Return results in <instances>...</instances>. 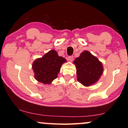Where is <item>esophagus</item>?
<instances>
[{
    "label": "esophagus",
    "instance_id": "obj_1",
    "mask_svg": "<svg viewBox=\"0 0 128 128\" xmlns=\"http://www.w3.org/2000/svg\"><path fill=\"white\" fill-rule=\"evenodd\" d=\"M68 60H69L70 62H72V61L74 60V57L73 56H70L68 57Z\"/></svg>",
    "mask_w": 128,
    "mask_h": 128
}]
</instances>
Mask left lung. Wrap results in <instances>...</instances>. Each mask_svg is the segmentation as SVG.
<instances>
[{"label": "left lung", "instance_id": "left-lung-1", "mask_svg": "<svg viewBox=\"0 0 128 128\" xmlns=\"http://www.w3.org/2000/svg\"><path fill=\"white\" fill-rule=\"evenodd\" d=\"M73 63L76 67L78 81L84 86L96 83L103 73L102 63L87 50L82 52Z\"/></svg>", "mask_w": 128, "mask_h": 128}]
</instances>
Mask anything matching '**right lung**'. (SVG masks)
Masks as SVG:
<instances>
[{"label": "right lung", "instance_id": "add662e5", "mask_svg": "<svg viewBox=\"0 0 128 128\" xmlns=\"http://www.w3.org/2000/svg\"><path fill=\"white\" fill-rule=\"evenodd\" d=\"M66 62V59L58 56L56 50H50L33 62L35 78L40 83L50 84L57 78L62 64Z\"/></svg>", "mask_w": 128, "mask_h": 128}]
</instances>
